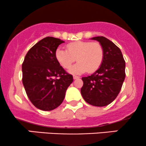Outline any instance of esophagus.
<instances>
[{
  "label": "esophagus",
  "mask_w": 146,
  "mask_h": 146,
  "mask_svg": "<svg viewBox=\"0 0 146 146\" xmlns=\"http://www.w3.org/2000/svg\"><path fill=\"white\" fill-rule=\"evenodd\" d=\"M79 77L78 76H73V79L74 80H77V79H79Z\"/></svg>",
  "instance_id": "1"
}]
</instances>
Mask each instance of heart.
<instances>
[{"mask_svg": "<svg viewBox=\"0 0 146 146\" xmlns=\"http://www.w3.org/2000/svg\"><path fill=\"white\" fill-rule=\"evenodd\" d=\"M55 56L64 68H69L77 59L78 62L70 68V73L80 74L86 70L93 73L102 64L104 50L102 45L98 42L78 41L67 45V50L58 48Z\"/></svg>", "mask_w": 146, "mask_h": 146, "instance_id": "heart-1", "label": "heart"}]
</instances>
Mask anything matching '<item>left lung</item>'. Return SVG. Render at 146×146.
I'll return each mask as SVG.
<instances>
[{
	"mask_svg": "<svg viewBox=\"0 0 146 146\" xmlns=\"http://www.w3.org/2000/svg\"><path fill=\"white\" fill-rule=\"evenodd\" d=\"M104 50L101 66L95 73L82 78L81 94L87 103L96 107L107 106L116 99L125 78V62L121 50L104 36H95Z\"/></svg>",
	"mask_w": 146,
	"mask_h": 146,
	"instance_id": "8db88e82",
	"label": "left lung"
}]
</instances>
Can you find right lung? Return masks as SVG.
Wrapping results in <instances>:
<instances>
[{
    "label": "right lung",
    "instance_id": "right-lung-1",
    "mask_svg": "<svg viewBox=\"0 0 146 146\" xmlns=\"http://www.w3.org/2000/svg\"><path fill=\"white\" fill-rule=\"evenodd\" d=\"M64 41L44 38L31 48L22 64L23 84L28 98L36 108L51 111L63 102L73 78L56 59L57 48Z\"/></svg>",
    "mask_w": 146,
    "mask_h": 146
}]
</instances>
